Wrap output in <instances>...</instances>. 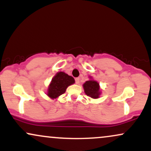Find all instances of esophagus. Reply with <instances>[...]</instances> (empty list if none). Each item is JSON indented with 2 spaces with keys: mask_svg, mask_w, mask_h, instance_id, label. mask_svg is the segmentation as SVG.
Segmentation results:
<instances>
[{
  "mask_svg": "<svg viewBox=\"0 0 151 151\" xmlns=\"http://www.w3.org/2000/svg\"><path fill=\"white\" fill-rule=\"evenodd\" d=\"M75 83L76 84H79V78H78V77H77V78H75Z\"/></svg>",
  "mask_w": 151,
  "mask_h": 151,
  "instance_id": "1",
  "label": "esophagus"
}]
</instances>
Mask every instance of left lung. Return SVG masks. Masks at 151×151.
I'll return each mask as SVG.
<instances>
[{
  "instance_id": "obj_1",
  "label": "left lung",
  "mask_w": 151,
  "mask_h": 151,
  "mask_svg": "<svg viewBox=\"0 0 151 151\" xmlns=\"http://www.w3.org/2000/svg\"><path fill=\"white\" fill-rule=\"evenodd\" d=\"M83 87H84V92L87 96H89L90 97L96 99L99 96V84L97 81L91 80V79L89 81H86L83 84Z\"/></svg>"
}]
</instances>
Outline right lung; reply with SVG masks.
Returning <instances> with one entry per match:
<instances>
[{
  "label": "right lung",
  "mask_w": 151,
  "mask_h": 151,
  "mask_svg": "<svg viewBox=\"0 0 151 151\" xmlns=\"http://www.w3.org/2000/svg\"><path fill=\"white\" fill-rule=\"evenodd\" d=\"M74 83V79L73 77L63 72H58L52 79L48 88L47 95L52 99L58 97L65 93L67 88Z\"/></svg>",
  "instance_id": "1"
}]
</instances>
